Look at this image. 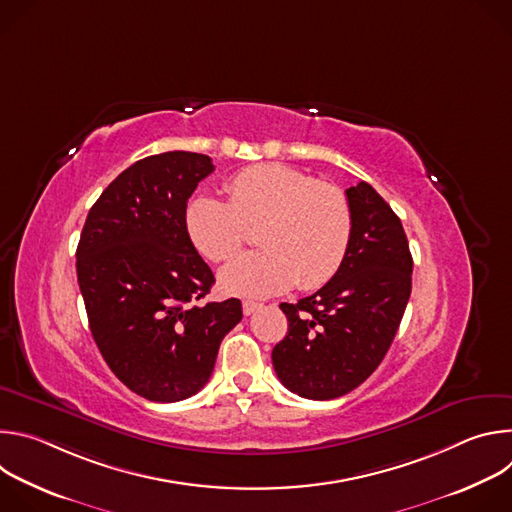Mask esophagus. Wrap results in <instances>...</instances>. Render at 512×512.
Instances as JSON below:
<instances>
[{
  "label": "esophagus",
  "mask_w": 512,
  "mask_h": 512,
  "mask_svg": "<svg viewBox=\"0 0 512 512\" xmlns=\"http://www.w3.org/2000/svg\"><path fill=\"white\" fill-rule=\"evenodd\" d=\"M259 308H261V304H257V302H249V300L243 302V314H245V316L255 314Z\"/></svg>",
  "instance_id": "1"
}]
</instances>
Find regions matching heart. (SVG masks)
<instances>
[{"mask_svg": "<svg viewBox=\"0 0 512 512\" xmlns=\"http://www.w3.org/2000/svg\"><path fill=\"white\" fill-rule=\"evenodd\" d=\"M229 200L198 192L188 198L184 225L192 245L210 261L231 259L257 227L263 247L221 269L225 294L267 298L294 287L316 289L344 263L352 239L346 194L283 164H255L227 184Z\"/></svg>", "mask_w": 512, "mask_h": 512, "instance_id": "obj_1", "label": "heart"}]
</instances>
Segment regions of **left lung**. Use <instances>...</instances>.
Listing matches in <instances>:
<instances>
[{
	"label": "left lung",
	"mask_w": 512,
	"mask_h": 512,
	"mask_svg": "<svg viewBox=\"0 0 512 512\" xmlns=\"http://www.w3.org/2000/svg\"><path fill=\"white\" fill-rule=\"evenodd\" d=\"M346 198L352 239L344 263L314 296L279 306L289 326L271 352L283 387L316 401L342 397L375 373L411 296L413 259L399 216L367 182Z\"/></svg>",
	"instance_id": "1"
}]
</instances>
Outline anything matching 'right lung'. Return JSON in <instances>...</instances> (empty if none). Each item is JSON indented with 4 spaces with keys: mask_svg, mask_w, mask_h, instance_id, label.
Listing matches in <instances>:
<instances>
[{
    "mask_svg": "<svg viewBox=\"0 0 512 512\" xmlns=\"http://www.w3.org/2000/svg\"><path fill=\"white\" fill-rule=\"evenodd\" d=\"M214 170L204 154L166 152L123 170L89 210L77 277L91 334L115 377L156 403L196 395L241 302L198 304L214 275L192 245L184 208Z\"/></svg>",
    "mask_w": 512,
    "mask_h": 512,
    "instance_id": "add662e5",
    "label": "right lung"
}]
</instances>
